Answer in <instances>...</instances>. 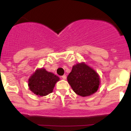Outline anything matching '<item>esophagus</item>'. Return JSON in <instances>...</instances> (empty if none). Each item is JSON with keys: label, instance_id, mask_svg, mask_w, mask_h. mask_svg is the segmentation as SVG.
Masks as SVG:
<instances>
[{"label": "esophagus", "instance_id": "obj_1", "mask_svg": "<svg viewBox=\"0 0 131 131\" xmlns=\"http://www.w3.org/2000/svg\"><path fill=\"white\" fill-rule=\"evenodd\" d=\"M61 78H62L63 79H64V80H65V79H67V76H66L65 74H64V75H63L62 76H61Z\"/></svg>", "mask_w": 131, "mask_h": 131}]
</instances>
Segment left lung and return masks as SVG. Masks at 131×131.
I'll return each mask as SVG.
<instances>
[{
	"label": "left lung",
	"instance_id": "8db88e82",
	"mask_svg": "<svg viewBox=\"0 0 131 131\" xmlns=\"http://www.w3.org/2000/svg\"><path fill=\"white\" fill-rule=\"evenodd\" d=\"M67 80L73 91L81 97L94 94L100 84L99 74L84 62L78 63L73 66Z\"/></svg>",
	"mask_w": 131,
	"mask_h": 131
}]
</instances>
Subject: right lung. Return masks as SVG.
Listing matches in <instances>:
<instances>
[{"mask_svg":"<svg viewBox=\"0 0 131 131\" xmlns=\"http://www.w3.org/2000/svg\"><path fill=\"white\" fill-rule=\"evenodd\" d=\"M60 78L42 68L35 71L28 79L29 90L37 96H46L53 91Z\"/></svg>","mask_w":131,"mask_h":131,"instance_id":"obj_1","label":"right lung"}]
</instances>
